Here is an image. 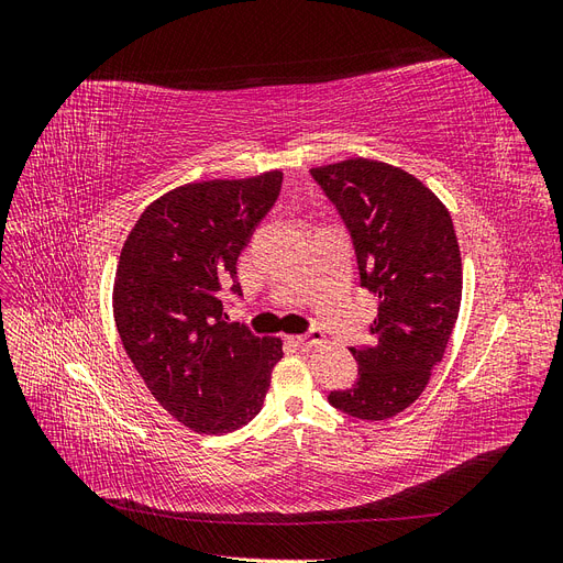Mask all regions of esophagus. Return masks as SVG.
<instances>
[{"instance_id":"1","label":"esophagus","mask_w":563,"mask_h":563,"mask_svg":"<svg viewBox=\"0 0 563 563\" xmlns=\"http://www.w3.org/2000/svg\"><path fill=\"white\" fill-rule=\"evenodd\" d=\"M291 343L298 347H314L323 343V333L319 329H310L305 335H291Z\"/></svg>"}]
</instances>
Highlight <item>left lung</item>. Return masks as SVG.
<instances>
[{
	"instance_id": "obj_1",
	"label": "left lung",
	"mask_w": 563,
	"mask_h": 563,
	"mask_svg": "<svg viewBox=\"0 0 563 563\" xmlns=\"http://www.w3.org/2000/svg\"><path fill=\"white\" fill-rule=\"evenodd\" d=\"M352 234L360 282L378 296L371 347H350L360 378L329 395L360 420H387L411 406L444 360L463 298L453 220L416 176L354 157L310 168Z\"/></svg>"
}]
</instances>
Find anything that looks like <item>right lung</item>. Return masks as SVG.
I'll list each match as a JSON object with an SVG mask.
<instances>
[{
    "mask_svg": "<svg viewBox=\"0 0 563 563\" xmlns=\"http://www.w3.org/2000/svg\"><path fill=\"white\" fill-rule=\"evenodd\" d=\"M282 172L187 183L135 220L119 255L112 310L147 389L185 428L228 434L263 408L279 338L225 321L220 291L242 296L236 258L275 207Z\"/></svg>",
    "mask_w": 563,
    "mask_h": 563,
    "instance_id": "add662e5",
    "label": "right lung"
}]
</instances>
